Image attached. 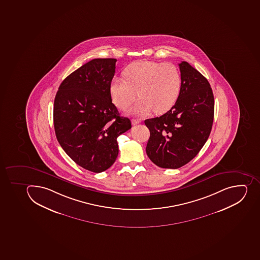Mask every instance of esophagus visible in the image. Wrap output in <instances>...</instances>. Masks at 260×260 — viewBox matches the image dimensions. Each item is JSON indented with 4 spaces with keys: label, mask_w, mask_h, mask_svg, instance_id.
<instances>
[{
    "label": "esophagus",
    "mask_w": 260,
    "mask_h": 260,
    "mask_svg": "<svg viewBox=\"0 0 260 260\" xmlns=\"http://www.w3.org/2000/svg\"><path fill=\"white\" fill-rule=\"evenodd\" d=\"M140 122H141L140 120H138V119L132 120V124L134 125V126H135V125L138 124V123H140Z\"/></svg>",
    "instance_id": "1"
}]
</instances>
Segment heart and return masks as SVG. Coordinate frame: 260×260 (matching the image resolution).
I'll use <instances>...</instances> for the list:
<instances>
[{"label": "heart", "instance_id": "b5f03b06", "mask_svg": "<svg viewBox=\"0 0 260 260\" xmlns=\"http://www.w3.org/2000/svg\"><path fill=\"white\" fill-rule=\"evenodd\" d=\"M122 78L111 81L109 92L118 109H127L138 96L131 109L136 115L166 113L174 106L181 93L182 79L178 68L170 63L139 60L129 64Z\"/></svg>", "mask_w": 260, "mask_h": 260}]
</instances>
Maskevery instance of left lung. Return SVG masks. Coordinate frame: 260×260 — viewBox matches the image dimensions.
I'll return each mask as SVG.
<instances>
[{"mask_svg":"<svg viewBox=\"0 0 260 260\" xmlns=\"http://www.w3.org/2000/svg\"><path fill=\"white\" fill-rule=\"evenodd\" d=\"M182 85L174 106L159 118L145 120L150 131L146 151L161 168L177 169L199 153L212 128L215 101L207 79L182 61Z\"/></svg>","mask_w":260,"mask_h":260,"instance_id":"1","label":"left lung"}]
</instances>
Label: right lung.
Instances as JSON below:
<instances>
[{
  "instance_id": "add662e5",
  "label": "right lung",
  "mask_w": 260,
  "mask_h": 260,
  "mask_svg": "<svg viewBox=\"0 0 260 260\" xmlns=\"http://www.w3.org/2000/svg\"><path fill=\"white\" fill-rule=\"evenodd\" d=\"M116 59H94L63 79L54 102L57 140L84 169L100 173L118 155L117 138L131 128L112 103L109 87Z\"/></svg>"
}]
</instances>
